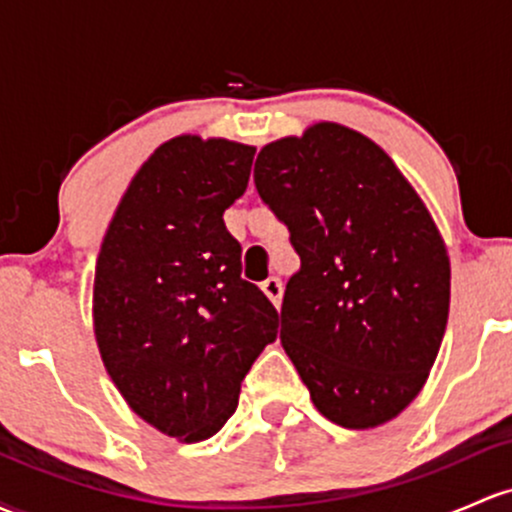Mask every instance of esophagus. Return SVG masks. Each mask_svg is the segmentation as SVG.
Instances as JSON below:
<instances>
[{"label":"esophagus","mask_w":512,"mask_h":512,"mask_svg":"<svg viewBox=\"0 0 512 512\" xmlns=\"http://www.w3.org/2000/svg\"><path fill=\"white\" fill-rule=\"evenodd\" d=\"M260 289H262V292H265V297L270 299L274 306H279V304H282V282H279L277 277H270V279H265V282L260 284Z\"/></svg>","instance_id":"esophagus-1"}]
</instances>
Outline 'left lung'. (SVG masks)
Masks as SVG:
<instances>
[{
	"mask_svg": "<svg viewBox=\"0 0 512 512\" xmlns=\"http://www.w3.org/2000/svg\"><path fill=\"white\" fill-rule=\"evenodd\" d=\"M255 186L301 257L279 341L311 402L338 427L390 422L427 383L449 319L432 213L380 144L326 120L265 144Z\"/></svg>",
	"mask_w": 512,
	"mask_h": 512,
	"instance_id": "1",
	"label": "left lung"
}]
</instances>
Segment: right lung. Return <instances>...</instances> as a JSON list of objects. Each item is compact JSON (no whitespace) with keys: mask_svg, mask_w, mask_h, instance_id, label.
Wrapping results in <instances>:
<instances>
[{"mask_svg":"<svg viewBox=\"0 0 512 512\" xmlns=\"http://www.w3.org/2000/svg\"><path fill=\"white\" fill-rule=\"evenodd\" d=\"M252 144L179 134L139 166L102 238L93 331L129 410L186 444L213 437L277 336L270 299L240 277L223 213L247 188Z\"/></svg>","mask_w":512,"mask_h":512,"instance_id":"obj_1","label":"right lung"}]
</instances>
